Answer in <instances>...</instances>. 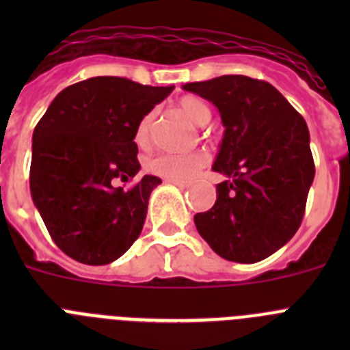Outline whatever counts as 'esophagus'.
<instances>
[{
	"label": "esophagus",
	"mask_w": 350,
	"mask_h": 350,
	"mask_svg": "<svg viewBox=\"0 0 350 350\" xmlns=\"http://www.w3.org/2000/svg\"><path fill=\"white\" fill-rule=\"evenodd\" d=\"M168 184H173V185H177V187H180V189H185V187H189V185L185 184V182H180V180H166Z\"/></svg>",
	"instance_id": "obj_1"
}]
</instances>
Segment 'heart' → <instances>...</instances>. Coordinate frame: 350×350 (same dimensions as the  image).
<instances>
[{
    "label": "heart",
    "instance_id": "1",
    "mask_svg": "<svg viewBox=\"0 0 350 350\" xmlns=\"http://www.w3.org/2000/svg\"><path fill=\"white\" fill-rule=\"evenodd\" d=\"M178 110L196 126L208 124L212 119L208 105L196 96H184L178 101ZM156 113L148 112L144 119L138 122L135 131V142L138 147H145L150 142V131H152ZM206 156L203 152L193 154H157L145 161V170L152 175H157L166 180L189 182L196 177V173L206 165Z\"/></svg>",
    "mask_w": 350,
    "mask_h": 350
}]
</instances>
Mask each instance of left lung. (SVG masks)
<instances>
[{"label":"left lung","instance_id":"left-lung-1","mask_svg":"<svg viewBox=\"0 0 350 350\" xmlns=\"http://www.w3.org/2000/svg\"><path fill=\"white\" fill-rule=\"evenodd\" d=\"M184 89L212 101L224 126L212 170L226 180L194 215L198 233L228 261H261L301 224L315 175L307 122L265 80L224 75Z\"/></svg>","mask_w":350,"mask_h":350}]
</instances>
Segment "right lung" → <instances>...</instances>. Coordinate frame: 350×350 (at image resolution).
I'll use <instances>...</instances> for the list:
<instances>
[{
	"instance_id": "1",
	"label": "right lung",
	"mask_w": 350,
	"mask_h": 350,
	"mask_svg": "<svg viewBox=\"0 0 350 350\" xmlns=\"http://www.w3.org/2000/svg\"><path fill=\"white\" fill-rule=\"evenodd\" d=\"M172 88L92 77L55 96L33 131L29 187L55 245L83 265H108L140 237L159 177L140 170L137 126Z\"/></svg>"
}]
</instances>
